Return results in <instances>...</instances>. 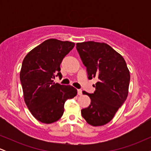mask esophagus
I'll list each match as a JSON object with an SVG mask.
<instances>
[{
	"label": "esophagus",
	"instance_id": "34e87169",
	"mask_svg": "<svg viewBox=\"0 0 151 151\" xmlns=\"http://www.w3.org/2000/svg\"><path fill=\"white\" fill-rule=\"evenodd\" d=\"M77 94L79 95V96H81V95L82 94V91H81V89H78L77 90Z\"/></svg>",
	"mask_w": 151,
	"mask_h": 151
}]
</instances>
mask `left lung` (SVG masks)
<instances>
[{
  "instance_id": "1",
  "label": "left lung",
  "mask_w": 151,
  "mask_h": 151,
  "mask_svg": "<svg viewBox=\"0 0 151 151\" xmlns=\"http://www.w3.org/2000/svg\"><path fill=\"white\" fill-rule=\"evenodd\" d=\"M76 47L86 67L88 79H98L93 93L82 91L89 96L91 103L87 108L81 109V116L90 125H105L126 100L129 70L124 58L104 42H79Z\"/></svg>"
}]
</instances>
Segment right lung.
<instances>
[{"label": "right lung", "mask_w": 151, "mask_h": 151, "mask_svg": "<svg viewBox=\"0 0 151 151\" xmlns=\"http://www.w3.org/2000/svg\"><path fill=\"white\" fill-rule=\"evenodd\" d=\"M75 45L74 42L49 39L32 49L24 58L20 79L24 100L32 115L43 124L58 121L64 113V105L77 95L70 85L54 82L61 78L60 64Z\"/></svg>", "instance_id": "right-lung-1"}]
</instances>
